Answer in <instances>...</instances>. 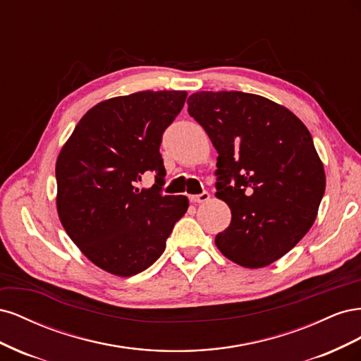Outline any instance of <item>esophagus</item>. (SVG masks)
<instances>
[{
    "label": "esophagus",
    "mask_w": 361,
    "mask_h": 361,
    "mask_svg": "<svg viewBox=\"0 0 361 361\" xmlns=\"http://www.w3.org/2000/svg\"><path fill=\"white\" fill-rule=\"evenodd\" d=\"M209 192H206V191H203L202 194H197V195H190V202L191 203H204V202H207L209 200Z\"/></svg>",
    "instance_id": "obj_1"
}]
</instances>
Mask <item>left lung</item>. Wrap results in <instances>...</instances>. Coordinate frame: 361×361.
Returning a JSON list of instances; mask_svg holds the SVG:
<instances>
[{"label": "left lung", "mask_w": 361, "mask_h": 361, "mask_svg": "<svg viewBox=\"0 0 361 361\" xmlns=\"http://www.w3.org/2000/svg\"><path fill=\"white\" fill-rule=\"evenodd\" d=\"M187 104L218 152L215 195L232 211L215 245L244 268L279 260L310 231L325 191L309 129L259 94L197 92Z\"/></svg>", "instance_id": "left-lung-1"}]
</instances>
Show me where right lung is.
I'll use <instances>...</instances> for the list:
<instances>
[{
    "instance_id": "add662e5",
    "label": "right lung",
    "mask_w": 361,
    "mask_h": 361,
    "mask_svg": "<svg viewBox=\"0 0 361 361\" xmlns=\"http://www.w3.org/2000/svg\"><path fill=\"white\" fill-rule=\"evenodd\" d=\"M187 92H137L87 111L56 164L57 212L64 231L96 267L118 277L149 268L188 209L185 195H162L164 130ZM146 171L156 185L135 187Z\"/></svg>"
}]
</instances>
